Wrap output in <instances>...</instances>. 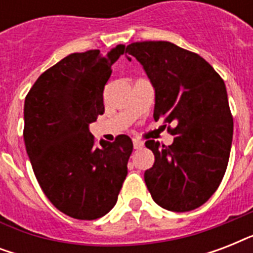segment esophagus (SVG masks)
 <instances>
[{"label": "esophagus", "instance_id": "esophagus-1", "mask_svg": "<svg viewBox=\"0 0 253 253\" xmlns=\"http://www.w3.org/2000/svg\"><path fill=\"white\" fill-rule=\"evenodd\" d=\"M132 143H134V148L135 150H139L144 146V142H142L140 139H132Z\"/></svg>", "mask_w": 253, "mask_h": 253}]
</instances>
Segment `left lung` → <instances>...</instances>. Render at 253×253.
<instances>
[{"label": "left lung", "mask_w": 253, "mask_h": 253, "mask_svg": "<svg viewBox=\"0 0 253 253\" xmlns=\"http://www.w3.org/2000/svg\"><path fill=\"white\" fill-rule=\"evenodd\" d=\"M126 56L154 85L155 121L174 126H168L170 146L146 142L155 155L144 172L147 188L170 211L200 208L218 189L230 158L234 121L224 81L204 57L170 42L131 43Z\"/></svg>", "instance_id": "1"}]
</instances>
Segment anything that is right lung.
Instances as JSON below:
<instances>
[{
	"label": "right lung",
	"mask_w": 253,
	"mask_h": 253,
	"mask_svg": "<svg viewBox=\"0 0 253 253\" xmlns=\"http://www.w3.org/2000/svg\"><path fill=\"white\" fill-rule=\"evenodd\" d=\"M123 52L118 44L106 55L71 53L42 73L26 95L23 139L35 177L51 204L76 219L110 211L127 176L131 139L118 135L97 146L89 131L105 111L103 89Z\"/></svg>",
	"instance_id": "right-lung-1"
}]
</instances>
